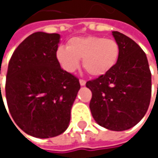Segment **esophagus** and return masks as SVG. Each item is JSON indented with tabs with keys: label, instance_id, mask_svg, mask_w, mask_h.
<instances>
[{
	"label": "esophagus",
	"instance_id": "1",
	"mask_svg": "<svg viewBox=\"0 0 158 158\" xmlns=\"http://www.w3.org/2000/svg\"><path fill=\"white\" fill-rule=\"evenodd\" d=\"M79 83H80V85H81V86H84V85L86 84V80H85V79H79Z\"/></svg>",
	"mask_w": 158,
	"mask_h": 158
}]
</instances>
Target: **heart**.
Returning a JSON list of instances; mask_svg holds the SVG:
<instances>
[{
    "mask_svg": "<svg viewBox=\"0 0 158 158\" xmlns=\"http://www.w3.org/2000/svg\"><path fill=\"white\" fill-rule=\"evenodd\" d=\"M120 56V46L111 38L102 36L73 37L68 41L67 48L56 49V57L61 68L67 72H74L79 66L93 77H100L110 71Z\"/></svg>",
    "mask_w": 158,
    "mask_h": 158,
    "instance_id": "1",
    "label": "heart"
}]
</instances>
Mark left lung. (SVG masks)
<instances>
[{
	"instance_id": "1",
	"label": "left lung",
	"mask_w": 158,
	"mask_h": 158,
	"mask_svg": "<svg viewBox=\"0 0 158 158\" xmlns=\"http://www.w3.org/2000/svg\"><path fill=\"white\" fill-rule=\"evenodd\" d=\"M120 46L114 68L86 86L91 90L89 109L94 120L112 131H124L137 124L150 104L152 81L145 53L133 39L114 31Z\"/></svg>"
}]
</instances>
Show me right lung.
<instances>
[{"mask_svg":"<svg viewBox=\"0 0 158 158\" xmlns=\"http://www.w3.org/2000/svg\"><path fill=\"white\" fill-rule=\"evenodd\" d=\"M59 38L58 34L30 35L8 65L5 95L10 113L21 130L35 137H54L68 128L80 89L79 79L56 60Z\"/></svg>","mask_w":158,"mask_h":158,"instance_id":"obj_1","label":"right lung"}]
</instances>
